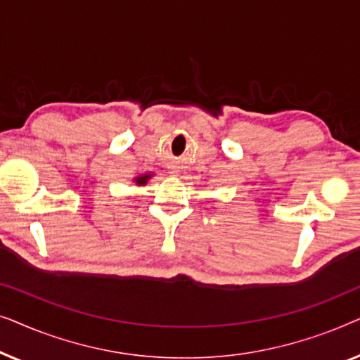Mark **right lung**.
<instances>
[{"label":"right lung","mask_w":360,"mask_h":360,"mask_svg":"<svg viewBox=\"0 0 360 360\" xmlns=\"http://www.w3.org/2000/svg\"><path fill=\"white\" fill-rule=\"evenodd\" d=\"M147 179H149V175H144V176H137L136 181H137V184H139V185H144L146 181H147Z\"/></svg>","instance_id":"right-lung-1"}]
</instances>
